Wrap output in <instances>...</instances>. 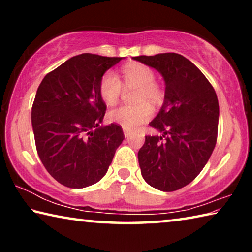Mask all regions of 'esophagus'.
I'll use <instances>...</instances> for the list:
<instances>
[{
    "mask_svg": "<svg viewBox=\"0 0 252 252\" xmlns=\"http://www.w3.org/2000/svg\"><path fill=\"white\" fill-rule=\"evenodd\" d=\"M123 133H125V136H126V138H127V136H130V135H131V131L125 129V130H123Z\"/></svg>",
    "mask_w": 252,
    "mask_h": 252,
    "instance_id": "obj_1",
    "label": "esophagus"
}]
</instances>
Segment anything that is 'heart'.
Listing matches in <instances>:
<instances>
[{
	"instance_id": "obj_1",
	"label": "heart",
	"mask_w": 252,
	"mask_h": 252,
	"mask_svg": "<svg viewBox=\"0 0 252 252\" xmlns=\"http://www.w3.org/2000/svg\"><path fill=\"white\" fill-rule=\"evenodd\" d=\"M122 75L126 87H135L134 105H121L109 111L108 119L113 123L121 126L126 130H133L146 123L152 117V103H159L162 100V90L155 79L156 74L151 67L141 63H129L122 67ZM125 90V87L113 71L105 72L101 78L99 92L106 104L114 105L118 103Z\"/></svg>"
}]
</instances>
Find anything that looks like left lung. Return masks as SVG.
Masks as SVG:
<instances>
[{
    "mask_svg": "<svg viewBox=\"0 0 252 252\" xmlns=\"http://www.w3.org/2000/svg\"><path fill=\"white\" fill-rule=\"evenodd\" d=\"M133 59L159 71L165 82L163 105L149 123L162 135H146L138 158L146 182L171 192L197 178L216 147L218 97L202 72L181 54Z\"/></svg>",
    "mask_w": 252,
    "mask_h": 252,
    "instance_id": "8db88e82",
    "label": "left lung"
}]
</instances>
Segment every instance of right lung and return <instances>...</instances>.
<instances>
[{"label": "right lung", "instance_id": "add662e5", "mask_svg": "<svg viewBox=\"0 0 252 252\" xmlns=\"http://www.w3.org/2000/svg\"><path fill=\"white\" fill-rule=\"evenodd\" d=\"M122 58L82 53L44 76L32 105L36 151L51 176L80 189L104 177L125 139L117 123L100 126L106 105L101 78Z\"/></svg>", "mask_w": 252, "mask_h": 252}]
</instances>
